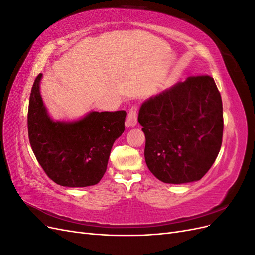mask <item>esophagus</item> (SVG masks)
<instances>
[{"instance_id":"1","label":"esophagus","mask_w":255,"mask_h":255,"mask_svg":"<svg viewBox=\"0 0 255 255\" xmlns=\"http://www.w3.org/2000/svg\"><path fill=\"white\" fill-rule=\"evenodd\" d=\"M137 107L133 106L132 109H130L128 115V118L126 120V126L128 128H133L137 125Z\"/></svg>"}]
</instances>
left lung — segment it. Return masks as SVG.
Masks as SVG:
<instances>
[{"instance_id":"left-lung-1","label":"left lung","mask_w":255,"mask_h":255,"mask_svg":"<svg viewBox=\"0 0 255 255\" xmlns=\"http://www.w3.org/2000/svg\"><path fill=\"white\" fill-rule=\"evenodd\" d=\"M138 122L144 158L167 184L201 180L217 158L223 132L222 101L210 75L190 76L141 104Z\"/></svg>"}]
</instances>
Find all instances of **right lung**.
<instances>
[{
    "label": "right lung",
    "mask_w": 255,
    "mask_h": 255,
    "mask_svg": "<svg viewBox=\"0 0 255 255\" xmlns=\"http://www.w3.org/2000/svg\"><path fill=\"white\" fill-rule=\"evenodd\" d=\"M42 74L30 91L29 143L44 172L65 187H87L103 177L115 140L125 132L127 113L89 112L72 121L54 120L40 94Z\"/></svg>",
    "instance_id": "right-lung-1"
}]
</instances>
